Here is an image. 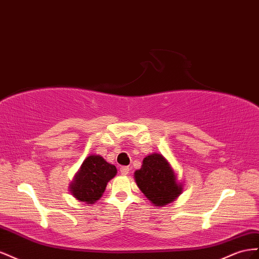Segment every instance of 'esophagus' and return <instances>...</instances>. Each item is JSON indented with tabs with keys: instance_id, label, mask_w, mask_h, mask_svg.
Returning <instances> with one entry per match:
<instances>
[{
	"instance_id": "1",
	"label": "esophagus",
	"mask_w": 259,
	"mask_h": 259,
	"mask_svg": "<svg viewBox=\"0 0 259 259\" xmlns=\"http://www.w3.org/2000/svg\"><path fill=\"white\" fill-rule=\"evenodd\" d=\"M120 172H121L122 176H127L130 172V168L129 167H121L120 168Z\"/></svg>"
}]
</instances>
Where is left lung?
<instances>
[{"label":"left lung","instance_id":"1","mask_svg":"<svg viewBox=\"0 0 259 259\" xmlns=\"http://www.w3.org/2000/svg\"><path fill=\"white\" fill-rule=\"evenodd\" d=\"M138 188L156 207L172 203L183 191L176 171L161 154L153 153L143 159L142 166L135 171Z\"/></svg>","mask_w":259,"mask_h":259}]
</instances>
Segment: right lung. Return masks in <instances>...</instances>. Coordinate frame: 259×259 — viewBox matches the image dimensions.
Here are the masks:
<instances>
[{"instance_id":"add662e5","label":"right lung","mask_w":259,"mask_h":259,"mask_svg":"<svg viewBox=\"0 0 259 259\" xmlns=\"http://www.w3.org/2000/svg\"><path fill=\"white\" fill-rule=\"evenodd\" d=\"M117 174V168L100 155H90L69 184V192L79 202L94 204L105 192L109 180Z\"/></svg>"}]
</instances>
